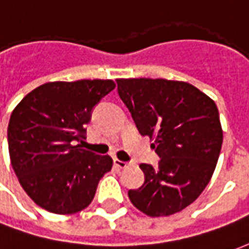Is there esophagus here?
I'll use <instances>...</instances> for the list:
<instances>
[{
	"label": "esophagus",
	"instance_id": "obj_1",
	"mask_svg": "<svg viewBox=\"0 0 249 249\" xmlns=\"http://www.w3.org/2000/svg\"><path fill=\"white\" fill-rule=\"evenodd\" d=\"M113 164H114V167H117L119 169H125V168H128V165H129L128 162L121 161V160H117V159H114Z\"/></svg>",
	"mask_w": 249,
	"mask_h": 249
}]
</instances>
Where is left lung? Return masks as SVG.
<instances>
[{"label": "left lung", "mask_w": 249, "mask_h": 249, "mask_svg": "<svg viewBox=\"0 0 249 249\" xmlns=\"http://www.w3.org/2000/svg\"><path fill=\"white\" fill-rule=\"evenodd\" d=\"M117 92L140 135L149 136L160 161L140 164L145 181L128 192L148 216L187 208L207 187L219 160L223 130L213 100L183 81L119 78Z\"/></svg>", "instance_id": "1"}]
</instances>
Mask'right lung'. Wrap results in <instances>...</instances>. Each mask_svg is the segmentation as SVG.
Here are the masks:
<instances>
[{
  "label": "right lung",
  "mask_w": 249,
  "mask_h": 249,
  "mask_svg": "<svg viewBox=\"0 0 249 249\" xmlns=\"http://www.w3.org/2000/svg\"><path fill=\"white\" fill-rule=\"evenodd\" d=\"M112 80L46 82L14 108L8 126L10 161L25 192L52 213L71 214L92 203L112 159L82 149L87 124Z\"/></svg>",
  "instance_id": "add662e5"
}]
</instances>
